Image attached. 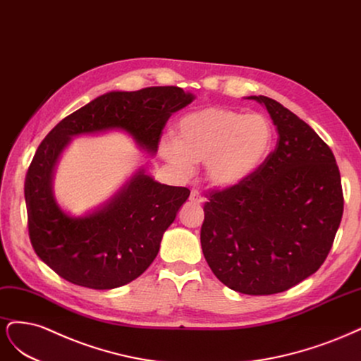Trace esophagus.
<instances>
[{
    "label": "esophagus",
    "mask_w": 361,
    "mask_h": 361,
    "mask_svg": "<svg viewBox=\"0 0 361 361\" xmlns=\"http://www.w3.org/2000/svg\"><path fill=\"white\" fill-rule=\"evenodd\" d=\"M189 200H190V202H195V204H202V202H204L202 195L200 193V190H196V189H193V190L190 192Z\"/></svg>",
    "instance_id": "1"
}]
</instances>
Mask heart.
<instances>
[{
  "mask_svg": "<svg viewBox=\"0 0 361 361\" xmlns=\"http://www.w3.org/2000/svg\"><path fill=\"white\" fill-rule=\"evenodd\" d=\"M273 137V124L262 114L210 106L184 115L177 126V142L168 139L160 149L169 164L183 171H189L192 161H205L210 183L231 188L262 165Z\"/></svg>",
  "mask_w": 361,
  "mask_h": 361,
  "instance_id": "obj_1",
  "label": "heart"
}]
</instances>
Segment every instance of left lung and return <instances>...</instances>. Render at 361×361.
Listing matches in <instances>:
<instances>
[{
    "label": "left lung",
    "instance_id": "obj_1",
    "mask_svg": "<svg viewBox=\"0 0 361 361\" xmlns=\"http://www.w3.org/2000/svg\"><path fill=\"white\" fill-rule=\"evenodd\" d=\"M247 99L269 111L277 144L249 178L210 193L201 246L224 285L270 295L324 264L342 220L343 193L331 149L309 124L270 97Z\"/></svg>",
    "mask_w": 361,
    "mask_h": 361
}]
</instances>
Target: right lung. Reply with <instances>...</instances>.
<instances>
[{
    "instance_id": "obj_1",
    "label": "right lung",
    "mask_w": 361,
    "mask_h": 361,
    "mask_svg": "<svg viewBox=\"0 0 361 361\" xmlns=\"http://www.w3.org/2000/svg\"><path fill=\"white\" fill-rule=\"evenodd\" d=\"M193 99L178 87L111 91L46 135L27 172L25 202L32 249L58 276L91 289H114L135 281L157 257L164 232L190 195L188 188L161 184L139 169L97 210L68 216L55 201L52 178L72 137L123 130L154 154L171 115Z\"/></svg>"
}]
</instances>
